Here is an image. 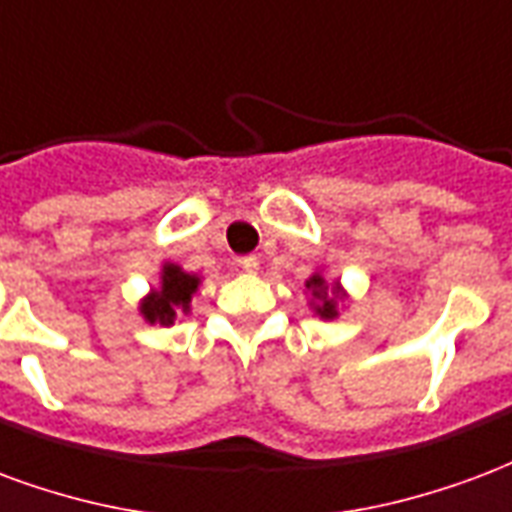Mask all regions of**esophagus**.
<instances>
[{"instance_id":"esophagus-1","label":"esophagus","mask_w":512,"mask_h":512,"mask_svg":"<svg viewBox=\"0 0 512 512\" xmlns=\"http://www.w3.org/2000/svg\"><path fill=\"white\" fill-rule=\"evenodd\" d=\"M240 267H242V272H259V259H256V256H242L240 259Z\"/></svg>"}]
</instances>
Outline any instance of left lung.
I'll return each instance as SVG.
<instances>
[{
    "label": "left lung",
    "instance_id": "left-lung-1",
    "mask_svg": "<svg viewBox=\"0 0 512 512\" xmlns=\"http://www.w3.org/2000/svg\"><path fill=\"white\" fill-rule=\"evenodd\" d=\"M305 289H308V305L313 308V313L319 316V319H338V311H341V305L346 302V289H343L341 283H327L324 281L322 272H313L311 278L305 281Z\"/></svg>",
    "mask_w": 512,
    "mask_h": 512
}]
</instances>
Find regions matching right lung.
Wrapping results in <instances>:
<instances>
[{"label": "right lung", "mask_w": 512, "mask_h": 512, "mask_svg": "<svg viewBox=\"0 0 512 512\" xmlns=\"http://www.w3.org/2000/svg\"><path fill=\"white\" fill-rule=\"evenodd\" d=\"M201 275L185 272L179 264H163L160 270V286L149 289L144 300L138 302V313L144 316V322L171 327L179 313L188 316L190 300L199 292Z\"/></svg>", "instance_id": "right-lung-1"}]
</instances>
